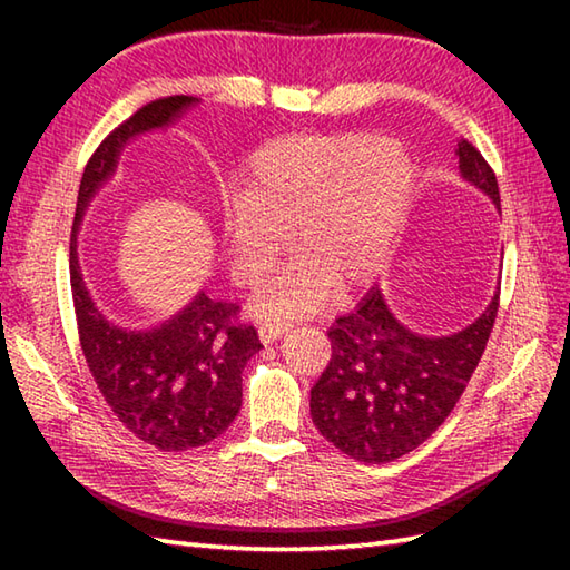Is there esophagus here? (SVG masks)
<instances>
[{
    "mask_svg": "<svg viewBox=\"0 0 570 570\" xmlns=\"http://www.w3.org/2000/svg\"><path fill=\"white\" fill-rule=\"evenodd\" d=\"M288 331H292V323L288 321H264V323H259V341L274 343L276 337H282Z\"/></svg>",
    "mask_w": 570,
    "mask_h": 570,
    "instance_id": "esophagus-1",
    "label": "esophagus"
}]
</instances>
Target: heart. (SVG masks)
<instances>
[{"mask_svg": "<svg viewBox=\"0 0 570 570\" xmlns=\"http://www.w3.org/2000/svg\"><path fill=\"white\" fill-rule=\"evenodd\" d=\"M416 168L394 141L337 135L278 137L239 171L223 220V254L242 286H257L289 237L296 262L254 298L262 318L318 308L335 286L370 284L386 262L414 190Z\"/></svg>", "mask_w": 570, "mask_h": 570, "instance_id": "1", "label": "heart"}]
</instances>
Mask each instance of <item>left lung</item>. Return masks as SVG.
<instances>
[{
  "mask_svg": "<svg viewBox=\"0 0 570 570\" xmlns=\"http://www.w3.org/2000/svg\"><path fill=\"white\" fill-rule=\"evenodd\" d=\"M460 174L498 205V178L468 139L458 141ZM500 292L468 328L421 335L399 323L380 288L328 331L333 355L311 390V416L335 448L360 463H392L439 431L485 353Z\"/></svg>",
  "mask_w": 570,
  "mask_h": 570,
  "instance_id": "left-lung-1",
  "label": "left lung"
}]
</instances>
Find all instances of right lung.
Returning a JSON list of instances; mask_svg holds the SVG:
<instances>
[{
    "label": "right lung",
    "instance_id": "obj_1",
    "mask_svg": "<svg viewBox=\"0 0 570 570\" xmlns=\"http://www.w3.org/2000/svg\"><path fill=\"white\" fill-rule=\"evenodd\" d=\"M198 98L154 100L105 137L80 180L70 235V288L78 335L95 384L115 416L166 453L190 451L225 433L242 406V372L262 350L254 325L239 321V306L200 292L174 318L151 331H127L92 304L78 262V225L129 139L168 127Z\"/></svg>",
    "mask_w": 570,
    "mask_h": 570
}]
</instances>
